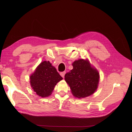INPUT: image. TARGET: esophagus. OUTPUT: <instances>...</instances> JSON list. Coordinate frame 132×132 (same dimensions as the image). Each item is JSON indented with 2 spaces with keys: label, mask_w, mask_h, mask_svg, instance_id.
<instances>
[{
  "label": "esophagus",
  "mask_w": 132,
  "mask_h": 132,
  "mask_svg": "<svg viewBox=\"0 0 132 132\" xmlns=\"http://www.w3.org/2000/svg\"><path fill=\"white\" fill-rule=\"evenodd\" d=\"M66 74V72H61L60 73V75L61 76V77L63 78H64V77H65V74Z\"/></svg>",
  "instance_id": "1"
}]
</instances>
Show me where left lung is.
<instances>
[{
	"label": "left lung",
	"mask_w": 132,
	"mask_h": 132,
	"mask_svg": "<svg viewBox=\"0 0 132 132\" xmlns=\"http://www.w3.org/2000/svg\"><path fill=\"white\" fill-rule=\"evenodd\" d=\"M73 68L65 75V80L75 97L85 98L92 95L97 88L100 75L87 60L75 61Z\"/></svg>",
	"instance_id": "8db88e82"
}]
</instances>
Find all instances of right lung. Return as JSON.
<instances>
[{"mask_svg":"<svg viewBox=\"0 0 132 132\" xmlns=\"http://www.w3.org/2000/svg\"><path fill=\"white\" fill-rule=\"evenodd\" d=\"M30 85L36 94L42 97L50 96L57 83L62 79L49 61L40 64L30 76Z\"/></svg>","mask_w":132,"mask_h":132,"instance_id":"add662e5","label":"right lung"}]
</instances>
